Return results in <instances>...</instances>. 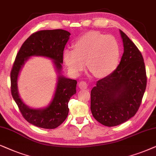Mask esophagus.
<instances>
[{"instance_id": "1", "label": "esophagus", "mask_w": 156, "mask_h": 156, "mask_svg": "<svg viewBox=\"0 0 156 156\" xmlns=\"http://www.w3.org/2000/svg\"><path fill=\"white\" fill-rule=\"evenodd\" d=\"M88 83L85 81H80L79 83V84H78V87H79L80 89H82V90H83V89H86L88 88Z\"/></svg>"}]
</instances>
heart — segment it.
Returning <instances> with one entry per match:
<instances>
[{"label": "heart", "instance_id": "b5f03b06", "mask_svg": "<svg viewBox=\"0 0 156 156\" xmlns=\"http://www.w3.org/2000/svg\"><path fill=\"white\" fill-rule=\"evenodd\" d=\"M120 59L118 43L111 36L88 32L74 43V51L66 50L63 60L70 72L78 75L86 68L96 78H105L117 68Z\"/></svg>", "mask_w": 156, "mask_h": 156}]
</instances>
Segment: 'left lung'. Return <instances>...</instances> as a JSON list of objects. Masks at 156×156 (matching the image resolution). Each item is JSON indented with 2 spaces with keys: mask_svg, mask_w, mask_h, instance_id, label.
<instances>
[{
  "mask_svg": "<svg viewBox=\"0 0 156 156\" xmlns=\"http://www.w3.org/2000/svg\"><path fill=\"white\" fill-rule=\"evenodd\" d=\"M124 52L120 64L108 76L98 80L90 92L93 116L103 126L122 124L136 115L146 88L147 77L141 53L120 30Z\"/></svg>",
  "mask_w": 156,
  "mask_h": 156,
  "instance_id": "8db88e82",
  "label": "left lung"
}]
</instances>
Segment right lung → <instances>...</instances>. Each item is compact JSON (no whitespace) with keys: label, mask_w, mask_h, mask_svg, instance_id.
Listing matches in <instances>:
<instances>
[{"label":"right lung","mask_w":156,"mask_h":156,"mask_svg":"<svg viewBox=\"0 0 156 156\" xmlns=\"http://www.w3.org/2000/svg\"><path fill=\"white\" fill-rule=\"evenodd\" d=\"M70 33L62 29L40 30L33 33L23 43L17 53L10 73L11 94L22 115L28 123L37 127L53 129L63 123L67 118L68 102L76 93V80L66 78L61 74L63 51ZM32 56L48 57L53 61L58 73V81L54 98L43 109H32L25 105L20 97L17 79L25 62Z\"/></svg>","instance_id":"add662e5"}]
</instances>
